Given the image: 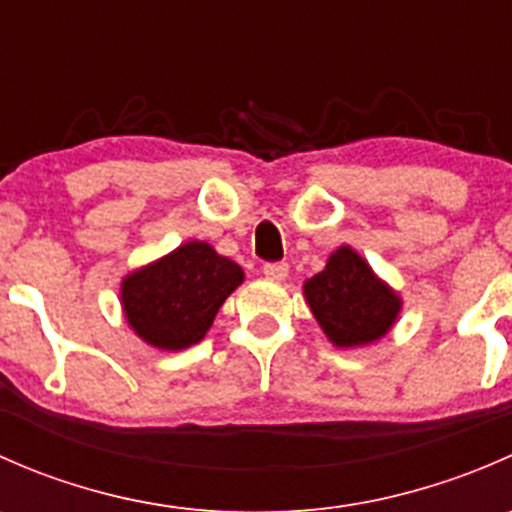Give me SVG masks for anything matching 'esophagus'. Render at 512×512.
Returning a JSON list of instances; mask_svg holds the SVG:
<instances>
[{
    "instance_id": "1",
    "label": "esophagus",
    "mask_w": 512,
    "mask_h": 512,
    "mask_svg": "<svg viewBox=\"0 0 512 512\" xmlns=\"http://www.w3.org/2000/svg\"><path fill=\"white\" fill-rule=\"evenodd\" d=\"M262 272H265L267 280L282 282V280H287L289 265H287V262H267V265L262 267Z\"/></svg>"
}]
</instances>
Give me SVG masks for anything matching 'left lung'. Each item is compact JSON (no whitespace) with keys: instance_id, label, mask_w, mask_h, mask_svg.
<instances>
[{"instance_id":"obj_1","label":"left lung","mask_w":512,"mask_h":512,"mask_svg":"<svg viewBox=\"0 0 512 512\" xmlns=\"http://www.w3.org/2000/svg\"><path fill=\"white\" fill-rule=\"evenodd\" d=\"M302 289L317 324L339 349L379 342L391 332L404 304L399 292L349 245L334 250L324 270L309 277Z\"/></svg>"}]
</instances>
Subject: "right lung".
Masks as SVG:
<instances>
[{
	"label": "right lung",
	"instance_id": "1",
	"mask_svg": "<svg viewBox=\"0 0 512 512\" xmlns=\"http://www.w3.org/2000/svg\"><path fill=\"white\" fill-rule=\"evenodd\" d=\"M242 282V267L213 245L183 242L123 277V317L148 347L180 352L208 334L218 309Z\"/></svg>",
	"mask_w": 512,
	"mask_h": 512
}]
</instances>
